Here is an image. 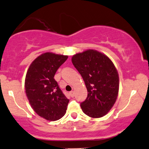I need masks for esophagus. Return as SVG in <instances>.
Returning a JSON list of instances; mask_svg holds the SVG:
<instances>
[{
	"label": "esophagus",
	"mask_w": 149,
	"mask_h": 149,
	"mask_svg": "<svg viewBox=\"0 0 149 149\" xmlns=\"http://www.w3.org/2000/svg\"><path fill=\"white\" fill-rule=\"evenodd\" d=\"M69 94H70V95H71V97H74V91H70L69 92Z\"/></svg>",
	"instance_id": "obj_1"
}]
</instances>
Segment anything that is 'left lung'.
Listing matches in <instances>:
<instances>
[{
  "instance_id": "left-lung-1",
  "label": "left lung",
  "mask_w": 149,
  "mask_h": 149,
  "mask_svg": "<svg viewBox=\"0 0 149 149\" xmlns=\"http://www.w3.org/2000/svg\"><path fill=\"white\" fill-rule=\"evenodd\" d=\"M72 63L80 73L87 89V97L80 107L88 116H104L116 102L119 76L113 63L104 54L88 49L72 57Z\"/></svg>"
}]
</instances>
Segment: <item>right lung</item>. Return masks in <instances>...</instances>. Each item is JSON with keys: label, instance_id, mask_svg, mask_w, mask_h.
<instances>
[{"label": "right lung", "instance_id": "1", "mask_svg": "<svg viewBox=\"0 0 149 149\" xmlns=\"http://www.w3.org/2000/svg\"><path fill=\"white\" fill-rule=\"evenodd\" d=\"M67 58L45 53L32 62L26 74L24 87L30 104L38 116L49 121L63 118L69 102L54 78Z\"/></svg>", "mask_w": 149, "mask_h": 149}]
</instances>
